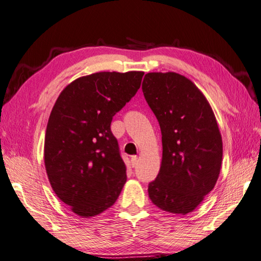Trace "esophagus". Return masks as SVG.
Here are the masks:
<instances>
[{
  "label": "esophagus",
  "mask_w": 261,
  "mask_h": 261,
  "mask_svg": "<svg viewBox=\"0 0 261 261\" xmlns=\"http://www.w3.org/2000/svg\"><path fill=\"white\" fill-rule=\"evenodd\" d=\"M137 164H139V158H137L136 155H135V156H132V159H130V165H132V167H136Z\"/></svg>",
  "instance_id": "1"
}]
</instances>
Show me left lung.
I'll use <instances>...</instances> for the list:
<instances>
[{
    "mask_svg": "<svg viewBox=\"0 0 261 261\" xmlns=\"http://www.w3.org/2000/svg\"><path fill=\"white\" fill-rule=\"evenodd\" d=\"M142 91L162 135L150 199L167 213H192L215 188L222 167L223 141L214 111L194 83L173 71L146 73Z\"/></svg>",
    "mask_w": 261,
    "mask_h": 261,
    "instance_id": "obj_1",
    "label": "left lung"
}]
</instances>
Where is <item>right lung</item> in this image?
<instances>
[{
	"label": "right lung",
	"instance_id": "right-lung-1",
	"mask_svg": "<svg viewBox=\"0 0 261 261\" xmlns=\"http://www.w3.org/2000/svg\"><path fill=\"white\" fill-rule=\"evenodd\" d=\"M143 71H102L65 87L46 126L44 164L54 193L81 217L114 204L126 183L110 125L141 86Z\"/></svg>",
	"mask_w": 261,
	"mask_h": 261
}]
</instances>
